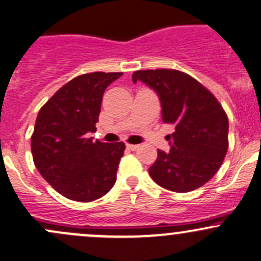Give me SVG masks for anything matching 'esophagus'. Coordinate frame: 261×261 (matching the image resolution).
<instances>
[{
	"label": "esophagus",
	"mask_w": 261,
	"mask_h": 261,
	"mask_svg": "<svg viewBox=\"0 0 261 261\" xmlns=\"http://www.w3.org/2000/svg\"><path fill=\"white\" fill-rule=\"evenodd\" d=\"M126 146H127V149L133 150V151H135V150L139 149V145H133V144H127Z\"/></svg>",
	"instance_id": "esophagus-1"
}]
</instances>
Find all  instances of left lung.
<instances>
[{"instance_id": "1", "label": "left lung", "mask_w": 261, "mask_h": 261, "mask_svg": "<svg viewBox=\"0 0 261 261\" xmlns=\"http://www.w3.org/2000/svg\"><path fill=\"white\" fill-rule=\"evenodd\" d=\"M138 81L156 92L163 122L175 128L167 136L169 152L158 150L150 177L178 193L206 184L220 169L228 149V120L222 106L206 87L179 70H138L133 82Z\"/></svg>"}]
</instances>
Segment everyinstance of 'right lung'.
<instances>
[{
  "mask_svg": "<svg viewBox=\"0 0 261 261\" xmlns=\"http://www.w3.org/2000/svg\"><path fill=\"white\" fill-rule=\"evenodd\" d=\"M122 73L94 72L73 78L44 105L31 136L36 169L67 198L91 202L116 181L125 144L101 143L96 133L105 89Z\"/></svg>",
  "mask_w": 261,
  "mask_h": 261,
  "instance_id": "1",
  "label": "right lung"
}]
</instances>
